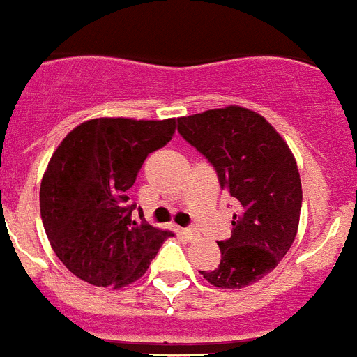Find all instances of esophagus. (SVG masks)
Wrapping results in <instances>:
<instances>
[{"instance_id":"34e87169","label":"esophagus","mask_w":357,"mask_h":357,"mask_svg":"<svg viewBox=\"0 0 357 357\" xmlns=\"http://www.w3.org/2000/svg\"><path fill=\"white\" fill-rule=\"evenodd\" d=\"M182 234H184V238L188 239V241H195V239L198 238V232L195 229H184L182 230Z\"/></svg>"}]
</instances>
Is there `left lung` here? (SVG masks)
Masks as SVG:
<instances>
[{"label":"left lung","instance_id":"1","mask_svg":"<svg viewBox=\"0 0 357 357\" xmlns=\"http://www.w3.org/2000/svg\"><path fill=\"white\" fill-rule=\"evenodd\" d=\"M178 132L239 204L232 236L218 243L222 261L202 275L216 288H247L272 272L295 241L302 207L295 157L279 132L245 107L178 118Z\"/></svg>","mask_w":357,"mask_h":357}]
</instances>
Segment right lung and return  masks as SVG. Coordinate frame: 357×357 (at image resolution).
I'll use <instances>...</instances> for the list:
<instances>
[{"mask_svg":"<svg viewBox=\"0 0 357 357\" xmlns=\"http://www.w3.org/2000/svg\"><path fill=\"white\" fill-rule=\"evenodd\" d=\"M175 127V118H96L73 128L53 151L40 182V218L53 252L78 279L114 289L132 284L173 236L135 222L127 191Z\"/></svg>","mask_w":357,"mask_h":357,"instance_id":"add662e5","label":"right lung"}]
</instances>
